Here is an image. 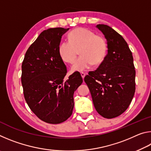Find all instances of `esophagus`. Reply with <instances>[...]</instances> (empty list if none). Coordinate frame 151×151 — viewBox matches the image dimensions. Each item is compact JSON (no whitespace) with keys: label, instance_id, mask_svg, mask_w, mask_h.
<instances>
[{"label":"esophagus","instance_id":"obj_1","mask_svg":"<svg viewBox=\"0 0 151 151\" xmlns=\"http://www.w3.org/2000/svg\"><path fill=\"white\" fill-rule=\"evenodd\" d=\"M81 75L82 77H83V78H85V75H86V74L85 73H83V72H81Z\"/></svg>","mask_w":151,"mask_h":151}]
</instances>
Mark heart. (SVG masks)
I'll return each mask as SVG.
<instances>
[{
    "label": "heart",
    "instance_id": "obj_1",
    "mask_svg": "<svg viewBox=\"0 0 151 151\" xmlns=\"http://www.w3.org/2000/svg\"><path fill=\"white\" fill-rule=\"evenodd\" d=\"M68 41L58 46V54L64 62L72 63L80 50L81 57L71 67L73 71H83L94 65H99L107 53V43L103 36L95 35L85 28H77L68 36Z\"/></svg>",
    "mask_w": 151,
    "mask_h": 151
}]
</instances>
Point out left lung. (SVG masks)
Instances as JSON below:
<instances>
[{"label": "left lung", "mask_w": 151, "mask_h": 151, "mask_svg": "<svg viewBox=\"0 0 151 151\" xmlns=\"http://www.w3.org/2000/svg\"><path fill=\"white\" fill-rule=\"evenodd\" d=\"M104 35L108 52L85 82L90 90L94 106L106 119L121 115L131 104L135 92V70L132 52L121 35L108 25L97 24Z\"/></svg>", "instance_id": "left-lung-1"}]
</instances>
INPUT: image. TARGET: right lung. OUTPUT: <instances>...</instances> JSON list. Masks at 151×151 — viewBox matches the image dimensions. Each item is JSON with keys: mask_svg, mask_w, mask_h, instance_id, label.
<instances>
[{"mask_svg": "<svg viewBox=\"0 0 151 151\" xmlns=\"http://www.w3.org/2000/svg\"><path fill=\"white\" fill-rule=\"evenodd\" d=\"M68 29L58 27L42 31L28 48L22 64L27 103L38 118L50 124L61 123L71 116L74 93L83 83L78 72L64 81L67 70L58 46Z\"/></svg>", "mask_w": 151, "mask_h": 151, "instance_id": "1", "label": "right lung"}]
</instances>
